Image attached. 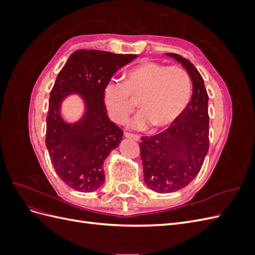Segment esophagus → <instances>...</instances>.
Listing matches in <instances>:
<instances>
[{"label":"esophagus","mask_w":255,"mask_h":255,"mask_svg":"<svg viewBox=\"0 0 255 255\" xmlns=\"http://www.w3.org/2000/svg\"><path fill=\"white\" fill-rule=\"evenodd\" d=\"M125 137H126V138H129V139H133V140H135V141L139 140V136L136 135V134H132V133L126 132V133H125Z\"/></svg>","instance_id":"34e87169"}]
</instances>
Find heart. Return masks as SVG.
Returning a JSON list of instances; mask_svg holds the SVG:
<instances>
[{"label":"heart","instance_id":"obj_1","mask_svg":"<svg viewBox=\"0 0 255 255\" xmlns=\"http://www.w3.org/2000/svg\"><path fill=\"white\" fill-rule=\"evenodd\" d=\"M191 97V80L181 67H168L156 61H143L127 72L123 84L110 82L103 91L107 113L113 121L123 125L135 111L140 113L130 128L145 129L151 126H171L186 110Z\"/></svg>","mask_w":255,"mask_h":255}]
</instances>
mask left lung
Masks as SVG:
<instances>
[{"label": "left lung", "instance_id": "8db88e82", "mask_svg": "<svg viewBox=\"0 0 255 255\" xmlns=\"http://www.w3.org/2000/svg\"><path fill=\"white\" fill-rule=\"evenodd\" d=\"M166 55L186 69L192 82V96L180 118L164 132L141 137L144 183L159 194L187 186L201 169L210 145L208 96L202 76L188 59L173 53Z\"/></svg>", "mask_w": 255, "mask_h": 255}]
</instances>
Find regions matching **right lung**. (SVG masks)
<instances>
[{
    "label": "right lung",
    "instance_id": "1",
    "mask_svg": "<svg viewBox=\"0 0 255 255\" xmlns=\"http://www.w3.org/2000/svg\"><path fill=\"white\" fill-rule=\"evenodd\" d=\"M136 57L78 50L57 75L50 94L45 144L56 173L74 190L95 191L104 183V160L119 145L123 130L107 116L103 91L114 73ZM75 93L84 100L85 113L69 124L61 117L60 105Z\"/></svg>",
    "mask_w": 255,
    "mask_h": 255
}]
</instances>
